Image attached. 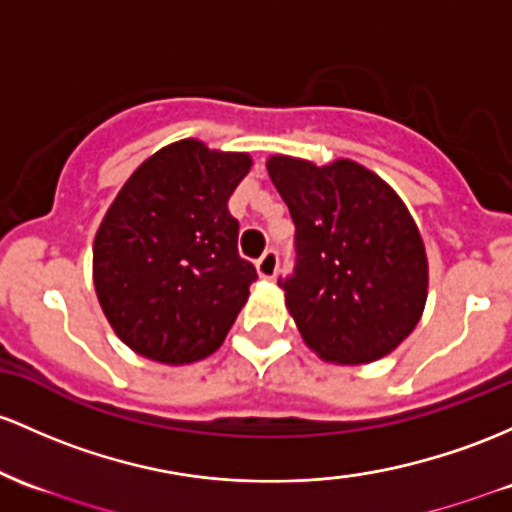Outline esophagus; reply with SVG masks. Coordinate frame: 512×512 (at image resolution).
Instances as JSON below:
<instances>
[{
  "label": "esophagus",
  "mask_w": 512,
  "mask_h": 512,
  "mask_svg": "<svg viewBox=\"0 0 512 512\" xmlns=\"http://www.w3.org/2000/svg\"><path fill=\"white\" fill-rule=\"evenodd\" d=\"M279 269V252L274 247H269L265 255L257 260V272H260L262 279H274Z\"/></svg>",
  "instance_id": "1"
}]
</instances>
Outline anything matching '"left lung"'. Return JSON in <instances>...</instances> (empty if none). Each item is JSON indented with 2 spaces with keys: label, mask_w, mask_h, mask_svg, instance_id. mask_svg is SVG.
Instances as JSON below:
<instances>
[{
  "label": "left lung",
  "mask_w": 512,
  "mask_h": 512,
  "mask_svg": "<svg viewBox=\"0 0 512 512\" xmlns=\"http://www.w3.org/2000/svg\"><path fill=\"white\" fill-rule=\"evenodd\" d=\"M267 170L296 228L294 269L279 286L303 340L338 364L389 355L428 299V257L406 204L352 160L274 155Z\"/></svg>",
  "instance_id": "left-lung-1"
}]
</instances>
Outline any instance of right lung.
Listing matches in <instances>:
<instances>
[{"label":"right lung","mask_w":512,"mask_h":512,"mask_svg":"<svg viewBox=\"0 0 512 512\" xmlns=\"http://www.w3.org/2000/svg\"><path fill=\"white\" fill-rule=\"evenodd\" d=\"M245 153L199 140L157 150L131 174L94 238V289L116 335L165 364L218 350L257 279L228 199Z\"/></svg>","instance_id":"add662e5"}]
</instances>
